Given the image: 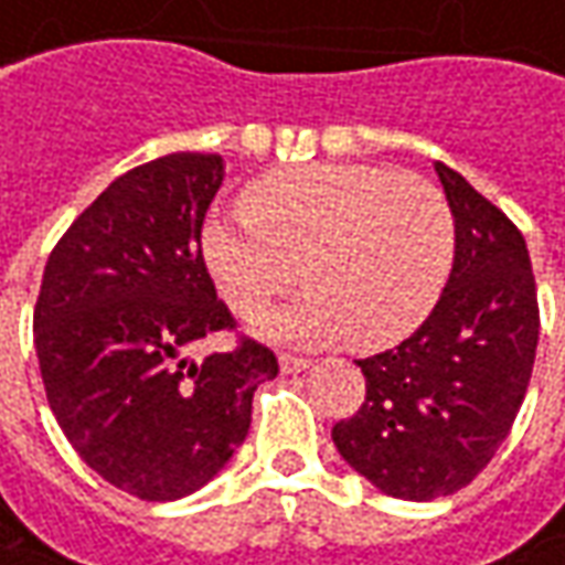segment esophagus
Masks as SVG:
<instances>
[{
  "mask_svg": "<svg viewBox=\"0 0 565 565\" xmlns=\"http://www.w3.org/2000/svg\"><path fill=\"white\" fill-rule=\"evenodd\" d=\"M281 372H287V375H294V372H302V369H309L312 365V360H306V356H294V353H281Z\"/></svg>",
  "mask_w": 565,
  "mask_h": 565,
  "instance_id": "34e87169",
  "label": "esophagus"
}]
</instances>
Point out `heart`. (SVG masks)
<instances>
[{
  "label": "heart",
  "instance_id": "heart-1",
  "mask_svg": "<svg viewBox=\"0 0 565 565\" xmlns=\"http://www.w3.org/2000/svg\"><path fill=\"white\" fill-rule=\"evenodd\" d=\"M244 205L241 218L205 224V265L246 319L300 278L312 284L268 321L281 338L391 347L428 319L454 265L447 196L397 168H281L246 186Z\"/></svg>",
  "mask_w": 565,
  "mask_h": 565
}]
</instances>
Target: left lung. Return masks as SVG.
<instances>
[{
    "label": "left lung",
    "instance_id": "obj_1",
    "mask_svg": "<svg viewBox=\"0 0 565 565\" xmlns=\"http://www.w3.org/2000/svg\"><path fill=\"white\" fill-rule=\"evenodd\" d=\"M457 224L454 271L413 338L356 360L365 397L331 428L341 457L397 500L457 494L494 459L525 399L537 287L522 231L435 162Z\"/></svg>",
    "mask_w": 565,
    "mask_h": 565
}]
</instances>
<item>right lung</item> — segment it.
Masks as SVG:
<instances>
[{"instance_id":"obj_1","label":"right lung","mask_w":565,"mask_h":565,"mask_svg":"<svg viewBox=\"0 0 565 565\" xmlns=\"http://www.w3.org/2000/svg\"><path fill=\"white\" fill-rule=\"evenodd\" d=\"M222 156L171 152L130 168L50 253L33 343L52 413L96 476L140 500H178L244 444L253 394L278 356L246 334L186 353L237 321L203 259Z\"/></svg>"}]
</instances>
